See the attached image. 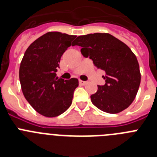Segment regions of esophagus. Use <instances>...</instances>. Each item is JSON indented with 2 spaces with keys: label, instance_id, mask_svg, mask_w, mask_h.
Returning a JSON list of instances; mask_svg holds the SVG:
<instances>
[{
  "label": "esophagus",
  "instance_id": "34e87169",
  "mask_svg": "<svg viewBox=\"0 0 157 157\" xmlns=\"http://www.w3.org/2000/svg\"><path fill=\"white\" fill-rule=\"evenodd\" d=\"M79 84L81 86H85L86 84H87V82L86 81H82V80H79Z\"/></svg>",
  "mask_w": 157,
  "mask_h": 157
}]
</instances>
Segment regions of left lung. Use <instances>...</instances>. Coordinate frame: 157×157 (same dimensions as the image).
I'll list each match as a JSON object with an SVG mask.
<instances>
[{
  "instance_id": "left-lung-1",
  "label": "left lung",
  "mask_w": 157,
  "mask_h": 157,
  "mask_svg": "<svg viewBox=\"0 0 157 157\" xmlns=\"http://www.w3.org/2000/svg\"><path fill=\"white\" fill-rule=\"evenodd\" d=\"M72 45L81 46L98 68L105 71V84L98 86L91 101L103 112L116 114L127 109L135 98L141 73L137 57L120 40L107 33L78 36Z\"/></svg>"
}]
</instances>
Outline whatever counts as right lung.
<instances>
[{"label": "right lung", "mask_w": 157, "mask_h": 157, "mask_svg": "<svg viewBox=\"0 0 157 157\" xmlns=\"http://www.w3.org/2000/svg\"><path fill=\"white\" fill-rule=\"evenodd\" d=\"M75 35L48 32L27 48L19 67V81L25 98L32 108L46 117H56L72 103L78 80L58 78L56 72L63 52Z\"/></svg>", "instance_id": "1"}]
</instances>
